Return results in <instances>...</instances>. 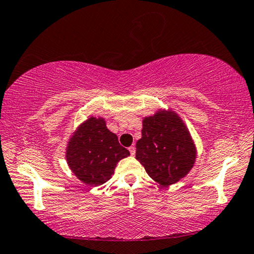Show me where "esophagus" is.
I'll return each instance as SVG.
<instances>
[{
	"label": "esophagus",
	"mask_w": 254,
	"mask_h": 254,
	"mask_svg": "<svg viewBox=\"0 0 254 254\" xmlns=\"http://www.w3.org/2000/svg\"><path fill=\"white\" fill-rule=\"evenodd\" d=\"M128 151H130V154L132 156H134V154H135V147H134V146H131V147H128Z\"/></svg>",
	"instance_id": "34e87169"
}]
</instances>
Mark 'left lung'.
I'll return each mask as SVG.
<instances>
[{
	"label": "left lung",
	"instance_id": "8db88e82",
	"mask_svg": "<svg viewBox=\"0 0 254 254\" xmlns=\"http://www.w3.org/2000/svg\"><path fill=\"white\" fill-rule=\"evenodd\" d=\"M135 159L162 187L175 184L193 167L197 149L183 121L171 110H159L142 121Z\"/></svg>",
	"mask_w": 254,
	"mask_h": 254
}]
</instances>
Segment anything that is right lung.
Instances as JSON below:
<instances>
[{"mask_svg": "<svg viewBox=\"0 0 254 254\" xmlns=\"http://www.w3.org/2000/svg\"><path fill=\"white\" fill-rule=\"evenodd\" d=\"M130 155L102 117L91 116L77 127L66 147V162L83 183L98 187L112 178L116 164Z\"/></svg>", "mask_w": 254, "mask_h": 254, "instance_id": "obj_1", "label": "right lung"}]
</instances>
